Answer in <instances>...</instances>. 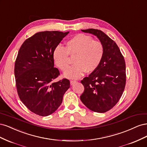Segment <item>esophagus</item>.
<instances>
[{"mask_svg": "<svg viewBox=\"0 0 147 147\" xmlns=\"http://www.w3.org/2000/svg\"><path fill=\"white\" fill-rule=\"evenodd\" d=\"M76 82H77L76 80H70V84H74L75 83H76Z\"/></svg>", "mask_w": 147, "mask_h": 147, "instance_id": "obj_1", "label": "esophagus"}]
</instances>
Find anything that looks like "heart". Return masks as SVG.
<instances>
[{
	"label": "heart",
	"instance_id": "b5f03b06",
	"mask_svg": "<svg viewBox=\"0 0 147 147\" xmlns=\"http://www.w3.org/2000/svg\"><path fill=\"white\" fill-rule=\"evenodd\" d=\"M104 55V47L101 42L94 40L89 35L79 34L66 42L65 48L56 47L53 57L57 67L65 71L70 65V56H75V64L65 71L64 75L69 78H77L85 71H94L99 66Z\"/></svg>",
	"mask_w": 147,
	"mask_h": 147
}]
</instances>
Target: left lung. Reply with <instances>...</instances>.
Wrapping results in <instances>:
<instances>
[{"instance_id": "obj_1", "label": "left lung", "mask_w": 147, "mask_h": 147, "mask_svg": "<svg viewBox=\"0 0 147 147\" xmlns=\"http://www.w3.org/2000/svg\"><path fill=\"white\" fill-rule=\"evenodd\" d=\"M84 32L94 34L104 47V55L94 71L81 83L84 90L80 99L87 108L105 113L117 104L126 85V64L117 43L100 30L88 29Z\"/></svg>"}]
</instances>
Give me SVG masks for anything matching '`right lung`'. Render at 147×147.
I'll return each mask as SVG.
<instances>
[{"label":"right lung","instance_id":"add662e5","mask_svg":"<svg viewBox=\"0 0 147 147\" xmlns=\"http://www.w3.org/2000/svg\"><path fill=\"white\" fill-rule=\"evenodd\" d=\"M69 32L44 31L26 39L15 64L17 92L30 111L46 117L54 113L70 87L69 80H53L60 75L54 67L53 51Z\"/></svg>","mask_w":147,"mask_h":147}]
</instances>
